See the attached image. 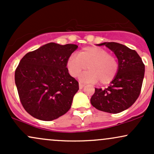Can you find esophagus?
Returning a JSON list of instances; mask_svg holds the SVG:
<instances>
[{
  "label": "esophagus",
  "instance_id": "34e87169",
  "mask_svg": "<svg viewBox=\"0 0 154 154\" xmlns=\"http://www.w3.org/2000/svg\"><path fill=\"white\" fill-rule=\"evenodd\" d=\"M84 86H85V85L82 84V83H80V82L79 83V89H82V88H84Z\"/></svg>",
  "mask_w": 154,
  "mask_h": 154
}]
</instances>
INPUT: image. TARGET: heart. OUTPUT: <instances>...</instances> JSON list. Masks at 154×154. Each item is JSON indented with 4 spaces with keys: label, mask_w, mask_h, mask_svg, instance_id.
Instances as JSON below:
<instances>
[{
    "label": "heart",
    "mask_w": 154,
    "mask_h": 154,
    "mask_svg": "<svg viewBox=\"0 0 154 154\" xmlns=\"http://www.w3.org/2000/svg\"><path fill=\"white\" fill-rule=\"evenodd\" d=\"M69 75L78 77L81 72L87 69L80 77L81 81L97 82L102 85L111 82L119 70V62L114 56L109 54L108 51L100 47H86L76 55H72L66 61Z\"/></svg>",
    "instance_id": "1"
}]
</instances>
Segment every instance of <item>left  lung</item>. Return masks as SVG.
Segmentation results:
<instances>
[{
	"instance_id": "8db88e82",
	"label": "left lung",
	"mask_w": 154,
	"mask_h": 154,
	"mask_svg": "<svg viewBox=\"0 0 154 154\" xmlns=\"http://www.w3.org/2000/svg\"><path fill=\"white\" fill-rule=\"evenodd\" d=\"M97 45H106L114 53L118 59L119 70L107 88H95L91 103L98 110L117 114L130 108L139 97L145 65L135 50L122 44L110 42Z\"/></svg>"
}]
</instances>
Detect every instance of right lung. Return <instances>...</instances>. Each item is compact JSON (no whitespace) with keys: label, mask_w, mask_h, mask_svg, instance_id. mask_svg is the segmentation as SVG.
<instances>
[{"label":"right lung","mask_w":154,"mask_h":154,"mask_svg":"<svg viewBox=\"0 0 154 154\" xmlns=\"http://www.w3.org/2000/svg\"><path fill=\"white\" fill-rule=\"evenodd\" d=\"M77 48L50 43L21 59L15 83L23 107L33 117L52 121L69 110L79 83L69 74L66 61Z\"/></svg>","instance_id":"add662e5"}]
</instances>
